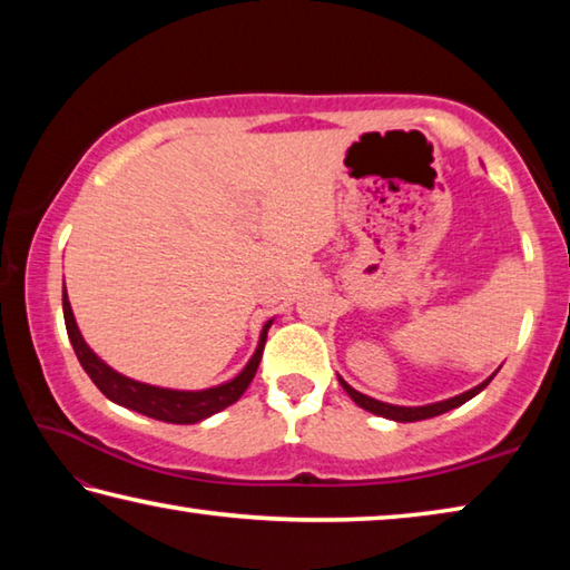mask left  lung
<instances>
[{"label": "left lung", "instance_id": "left-lung-1", "mask_svg": "<svg viewBox=\"0 0 570 570\" xmlns=\"http://www.w3.org/2000/svg\"><path fill=\"white\" fill-rule=\"evenodd\" d=\"M495 373H498V371H495ZM495 373H493V375H495ZM493 375L485 377V381H483L481 385L471 387V391H465V393L455 395V397H448V401H438V403H428V405H415V407H413V405H393V403L375 401V397H371V395L357 393L355 387H351V385H347V383L343 381V377H337V381H341V385L345 387V393L353 397V403L361 405L363 411L373 413V415H381V417H387V421H395V423H415V421H425V417L443 415V413H448V411H453V407L468 403V401H471V397H475L478 393L483 391V387H485L488 383L493 381Z\"/></svg>", "mask_w": 570, "mask_h": 570}]
</instances>
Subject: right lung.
Wrapping results in <instances>:
<instances>
[{"label": "right lung", "instance_id": "obj_1", "mask_svg": "<svg viewBox=\"0 0 570 570\" xmlns=\"http://www.w3.org/2000/svg\"><path fill=\"white\" fill-rule=\"evenodd\" d=\"M62 311H65L69 343L75 347L77 361L85 367V373L92 377V383L99 387V391H102L109 401L117 405H125L129 411L155 417V421L177 423V425L199 423L205 421V417L225 411L227 405L239 401V395L247 391L249 381H253L257 373L259 357H263V347L267 341V331L269 325H273V321H267L263 325L253 357H249L247 365L233 377V381L205 387V391H173V387L147 385L112 371V367H109L102 357H99L92 347L85 343L82 333H79L72 305H69V297H67V287L62 291Z\"/></svg>", "mask_w": 570, "mask_h": 570}]
</instances>
